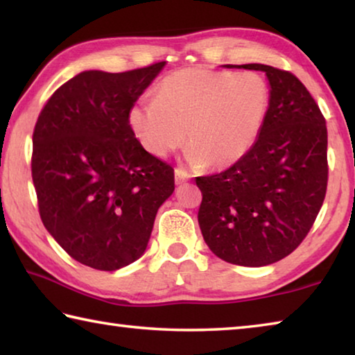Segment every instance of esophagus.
I'll use <instances>...</instances> for the list:
<instances>
[{
  "label": "esophagus",
  "instance_id": "esophagus-1",
  "mask_svg": "<svg viewBox=\"0 0 355 355\" xmlns=\"http://www.w3.org/2000/svg\"><path fill=\"white\" fill-rule=\"evenodd\" d=\"M188 180H189V173L183 171V169H180V167H177V169H175V183L182 184L184 182H188Z\"/></svg>",
  "mask_w": 355,
  "mask_h": 355
}]
</instances>
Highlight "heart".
<instances>
[{"label":"heart","mask_w":355,"mask_h":355,"mask_svg":"<svg viewBox=\"0 0 355 355\" xmlns=\"http://www.w3.org/2000/svg\"><path fill=\"white\" fill-rule=\"evenodd\" d=\"M271 106V89L257 71L189 67L173 71L156 87L155 100L131 106L128 123L156 158L182 147L196 167H227L249 152Z\"/></svg>","instance_id":"obj_1"}]
</instances>
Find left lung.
Wrapping results in <instances>:
<instances>
[{"label":"left lung","mask_w":355,"mask_h":355,"mask_svg":"<svg viewBox=\"0 0 355 355\" xmlns=\"http://www.w3.org/2000/svg\"><path fill=\"white\" fill-rule=\"evenodd\" d=\"M235 67L266 73L271 106L243 158L224 172L196 178L202 191L197 218L214 255L258 268L290 255L315 224L327 191V127L291 71L264 64Z\"/></svg>","instance_id":"left-lung-1"}]
</instances>
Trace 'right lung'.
Here are the masks:
<instances>
[{"label": "right lung", "mask_w": 355, "mask_h": 355, "mask_svg": "<svg viewBox=\"0 0 355 355\" xmlns=\"http://www.w3.org/2000/svg\"><path fill=\"white\" fill-rule=\"evenodd\" d=\"M164 61L120 73L89 70L56 89L33 133L40 219L58 244L98 271L136 261L175 189L173 167L150 155L128 112Z\"/></svg>", "instance_id": "1"}]
</instances>
